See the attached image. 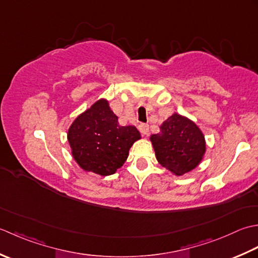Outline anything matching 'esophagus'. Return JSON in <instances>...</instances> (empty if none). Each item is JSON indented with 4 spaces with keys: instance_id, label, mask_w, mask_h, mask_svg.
I'll return each mask as SVG.
<instances>
[{
    "instance_id": "obj_1",
    "label": "esophagus",
    "mask_w": 258,
    "mask_h": 258,
    "mask_svg": "<svg viewBox=\"0 0 258 258\" xmlns=\"http://www.w3.org/2000/svg\"><path fill=\"white\" fill-rule=\"evenodd\" d=\"M138 128H139V130H140V133L143 134L144 136L148 135V133H149V125L147 124V123H140V124L138 125Z\"/></svg>"
}]
</instances>
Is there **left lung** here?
<instances>
[{"mask_svg": "<svg viewBox=\"0 0 258 258\" xmlns=\"http://www.w3.org/2000/svg\"><path fill=\"white\" fill-rule=\"evenodd\" d=\"M159 164L176 176L189 172L201 164L206 141L191 120L173 113L160 125V133L150 136Z\"/></svg>", "mask_w": 258, "mask_h": 258, "instance_id": "left-lung-1", "label": "left lung"}]
</instances>
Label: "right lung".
<instances>
[{"mask_svg":"<svg viewBox=\"0 0 258 258\" xmlns=\"http://www.w3.org/2000/svg\"><path fill=\"white\" fill-rule=\"evenodd\" d=\"M141 138L134 125H120L106 99L78 115L68 131L72 156L83 170L112 175L127 160L129 149Z\"/></svg>","mask_w":258,"mask_h":258,"instance_id":"obj_1","label":"right lung"}]
</instances>
